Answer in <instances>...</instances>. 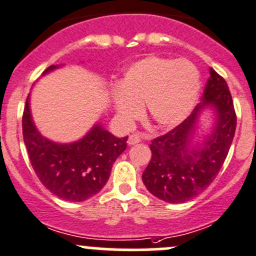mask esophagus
I'll return each mask as SVG.
<instances>
[{"mask_svg": "<svg viewBox=\"0 0 256 256\" xmlns=\"http://www.w3.org/2000/svg\"><path fill=\"white\" fill-rule=\"evenodd\" d=\"M141 138H142V136L138 135V134H132V135L128 138V144H138L141 141Z\"/></svg>", "mask_w": 256, "mask_h": 256, "instance_id": "esophagus-1", "label": "esophagus"}]
</instances>
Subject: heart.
I'll use <instances>...</instances> for the list:
<instances>
[{"mask_svg": "<svg viewBox=\"0 0 256 256\" xmlns=\"http://www.w3.org/2000/svg\"><path fill=\"white\" fill-rule=\"evenodd\" d=\"M200 76L187 59L150 56L131 64L118 86L112 89L114 108L124 125L130 126L146 114L156 126L174 128L182 122L198 100Z\"/></svg>", "mask_w": 256, "mask_h": 256, "instance_id": "obj_1", "label": "heart"}]
</instances>
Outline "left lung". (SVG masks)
<instances>
[{"label": "left lung", "instance_id": "8db88e82", "mask_svg": "<svg viewBox=\"0 0 256 256\" xmlns=\"http://www.w3.org/2000/svg\"><path fill=\"white\" fill-rule=\"evenodd\" d=\"M202 102L184 121L164 135L154 138L152 157L142 174L147 190L168 203H183L202 193L216 180L228 156L236 128V114L223 76L209 69ZM214 106L217 121L214 132L202 148L192 144V134L199 112Z\"/></svg>", "mask_w": 256, "mask_h": 256}]
</instances>
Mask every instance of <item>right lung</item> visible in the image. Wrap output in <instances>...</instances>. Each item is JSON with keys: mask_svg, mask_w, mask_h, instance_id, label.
Listing matches in <instances>:
<instances>
[{"mask_svg": "<svg viewBox=\"0 0 256 256\" xmlns=\"http://www.w3.org/2000/svg\"><path fill=\"white\" fill-rule=\"evenodd\" d=\"M58 68L48 66L43 74ZM23 141L36 174L56 197L82 202L96 194L110 177L114 162L125 151L128 138H118L100 125L73 144H56L36 128L30 110V95L22 116Z\"/></svg>", "mask_w": 256, "mask_h": 256, "instance_id": "1", "label": "right lung"}]
</instances>
